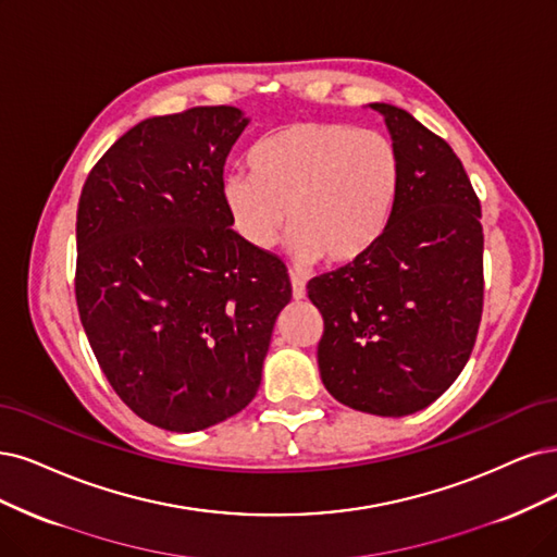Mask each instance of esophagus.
<instances>
[{
    "mask_svg": "<svg viewBox=\"0 0 557 557\" xmlns=\"http://www.w3.org/2000/svg\"><path fill=\"white\" fill-rule=\"evenodd\" d=\"M292 296H294V300L305 298V280L298 273H292Z\"/></svg>",
    "mask_w": 557,
    "mask_h": 557,
    "instance_id": "34e87169",
    "label": "esophagus"
}]
</instances>
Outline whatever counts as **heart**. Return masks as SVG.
<instances>
[{"label":"heart","instance_id":"b5f03b06","mask_svg":"<svg viewBox=\"0 0 557 557\" xmlns=\"http://www.w3.org/2000/svg\"><path fill=\"white\" fill-rule=\"evenodd\" d=\"M247 164L250 174L230 172L220 185L234 232L265 252L289 222L300 263L362 259L385 234L401 188L393 139L348 123H294L259 139Z\"/></svg>","mask_w":557,"mask_h":557}]
</instances>
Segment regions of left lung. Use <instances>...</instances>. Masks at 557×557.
<instances>
[{"mask_svg": "<svg viewBox=\"0 0 557 557\" xmlns=\"http://www.w3.org/2000/svg\"><path fill=\"white\" fill-rule=\"evenodd\" d=\"M401 158L381 240L307 284L323 317L319 372L362 413L401 418L434 404L466 367L482 319V211L449 144L401 108L372 102Z\"/></svg>", "mask_w": 557, "mask_h": 557, "instance_id": "left-lung-1", "label": "left lung"}]
</instances>
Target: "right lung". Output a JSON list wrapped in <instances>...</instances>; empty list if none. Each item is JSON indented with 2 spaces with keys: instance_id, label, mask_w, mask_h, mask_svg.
<instances>
[{
  "instance_id": "add662e5",
  "label": "right lung",
  "mask_w": 557,
  "mask_h": 557,
  "mask_svg": "<svg viewBox=\"0 0 557 557\" xmlns=\"http://www.w3.org/2000/svg\"><path fill=\"white\" fill-rule=\"evenodd\" d=\"M238 108L151 116L91 170L77 206L75 298L94 356L133 413L176 434L250 404L273 325L292 300L284 263L252 250L222 201Z\"/></svg>"
}]
</instances>
